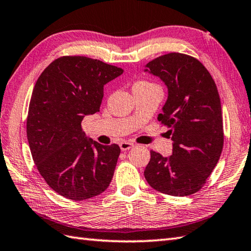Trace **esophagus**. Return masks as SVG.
Returning a JSON list of instances; mask_svg holds the SVG:
<instances>
[{"instance_id": "1", "label": "esophagus", "mask_w": 251, "mask_h": 251, "mask_svg": "<svg viewBox=\"0 0 251 251\" xmlns=\"http://www.w3.org/2000/svg\"><path fill=\"white\" fill-rule=\"evenodd\" d=\"M120 147H121V150L122 151H127L134 147V143L130 142V141H127V140H123L120 143Z\"/></svg>"}]
</instances>
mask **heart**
Wrapping results in <instances>:
<instances>
[{
    "instance_id": "obj_1",
    "label": "heart",
    "mask_w": 251,
    "mask_h": 251,
    "mask_svg": "<svg viewBox=\"0 0 251 251\" xmlns=\"http://www.w3.org/2000/svg\"><path fill=\"white\" fill-rule=\"evenodd\" d=\"M149 85H155V84H153L151 82H148V81H139V82H137L135 84L134 87H136V86H149Z\"/></svg>"
}]
</instances>
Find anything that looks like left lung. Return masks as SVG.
I'll return each instance as SVG.
<instances>
[{"label": "left lung", "mask_w": 251, "mask_h": 251, "mask_svg": "<svg viewBox=\"0 0 251 251\" xmlns=\"http://www.w3.org/2000/svg\"><path fill=\"white\" fill-rule=\"evenodd\" d=\"M168 87L157 120L172 136L173 155L151 150L145 178L153 189L173 196L199 192L219 161L225 134L220 96L209 71L196 58L169 52L146 66Z\"/></svg>", "instance_id": "1"}]
</instances>
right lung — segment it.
<instances>
[{
	"mask_svg": "<svg viewBox=\"0 0 251 251\" xmlns=\"http://www.w3.org/2000/svg\"><path fill=\"white\" fill-rule=\"evenodd\" d=\"M124 72L98 59L62 56L37 78L26 117V137L46 183L72 201L92 199L108 188L121 149L87 140L85 115L100 109L103 85Z\"/></svg>",
	"mask_w": 251,
	"mask_h": 251,
	"instance_id": "right-lung-1",
	"label": "right lung"
}]
</instances>
